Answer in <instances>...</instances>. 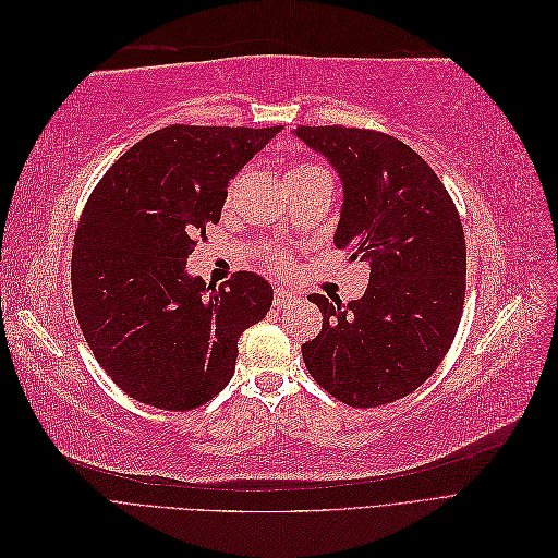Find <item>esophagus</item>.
<instances>
[{
  "label": "esophagus",
  "instance_id": "esophagus-1",
  "mask_svg": "<svg viewBox=\"0 0 558 558\" xmlns=\"http://www.w3.org/2000/svg\"><path fill=\"white\" fill-rule=\"evenodd\" d=\"M295 300H298V293H293L289 289H277L272 302H275V307H289Z\"/></svg>",
  "mask_w": 558,
  "mask_h": 558
}]
</instances>
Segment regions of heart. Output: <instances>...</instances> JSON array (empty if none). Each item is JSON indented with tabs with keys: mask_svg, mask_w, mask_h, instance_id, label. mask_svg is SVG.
<instances>
[{
	"mask_svg": "<svg viewBox=\"0 0 558 558\" xmlns=\"http://www.w3.org/2000/svg\"><path fill=\"white\" fill-rule=\"evenodd\" d=\"M318 172H320V170H318L316 165H312V162H298V165H293L291 170H289V183H291V181H298V179H307V177L318 174ZM244 179H246V172H238V174L232 177V181L228 183V191H226V205H230V202H232L234 197H238ZM258 256H260L263 263L275 265V267H279V269H281L283 265H289V256H286L283 251H277V248H272V246H263V248L258 251Z\"/></svg>",
	"mask_w": 558,
	"mask_h": 558,
	"instance_id": "b5f03b06",
	"label": "heart"
}]
</instances>
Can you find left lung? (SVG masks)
Segmentation results:
<instances>
[{"label":"left lung","instance_id":"left-lung-1","mask_svg":"<svg viewBox=\"0 0 558 558\" xmlns=\"http://www.w3.org/2000/svg\"><path fill=\"white\" fill-rule=\"evenodd\" d=\"M344 185L335 246L369 263L361 300L314 293L324 326L302 344L314 381L349 408L410 396L442 363L465 302L459 209L430 165L386 132L298 125Z\"/></svg>","mask_w":558,"mask_h":558}]
</instances>
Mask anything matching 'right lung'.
Here are the masks:
<instances>
[{
    "mask_svg": "<svg viewBox=\"0 0 558 558\" xmlns=\"http://www.w3.org/2000/svg\"><path fill=\"white\" fill-rule=\"evenodd\" d=\"M279 130L167 125L90 193L72 248L74 310L97 363L130 398L189 412L232 379L240 335L265 318L272 286L234 272L214 289L189 277L185 260L221 221L230 179Z\"/></svg>",
    "mask_w": 558,
    "mask_h": 558,
    "instance_id": "add662e5",
    "label": "right lung"
}]
</instances>
